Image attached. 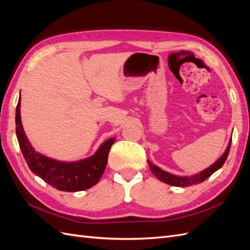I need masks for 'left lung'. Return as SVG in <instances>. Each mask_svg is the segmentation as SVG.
Wrapping results in <instances>:
<instances>
[{
	"mask_svg": "<svg viewBox=\"0 0 250 250\" xmlns=\"http://www.w3.org/2000/svg\"><path fill=\"white\" fill-rule=\"evenodd\" d=\"M230 145H231V140L229 141V146H228V148H226L223 155L219 158V160L215 164L211 165L210 167H208V169L203 170L202 172H200L198 174H195V175H192V176L181 177V176L173 175V174H170V173L156 167L155 165L151 164L149 161H148V164H149L151 172L154 174V175L157 177V179H160L165 184L175 186V187H188V186H193V185H198V184L202 183V181L206 180L207 178H208L211 174L215 173L217 170H219L222 167L226 161V158H228V156H229Z\"/></svg>",
	"mask_w": 250,
	"mask_h": 250,
	"instance_id": "1",
	"label": "left lung"
}]
</instances>
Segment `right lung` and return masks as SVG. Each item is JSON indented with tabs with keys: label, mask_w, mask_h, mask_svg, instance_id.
<instances>
[{
	"label": "right lung",
	"mask_w": 250,
	"mask_h": 250,
	"mask_svg": "<svg viewBox=\"0 0 250 250\" xmlns=\"http://www.w3.org/2000/svg\"><path fill=\"white\" fill-rule=\"evenodd\" d=\"M16 124L20 148L28 167L53 188L64 192L83 191L95 186L102 177L115 138L104 142L93 156L76 163H63L36 152L30 145L21 121V99L17 106Z\"/></svg>",
	"instance_id": "right-lung-1"
}]
</instances>
